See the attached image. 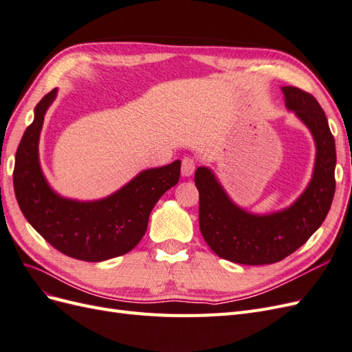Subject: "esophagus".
Segmentation results:
<instances>
[{
  "mask_svg": "<svg viewBox=\"0 0 352 352\" xmlns=\"http://www.w3.org/2000/svg\"><path fill=\"white\" fill-rule=\"evenodd\" d=\"M195 167H197V162L194 157H184L182 160V176L189 177L192 176L195 172Z\"/></svg>",
  "mask_w": 352,
  "mask_h": 352,
  "instance_id": "obj_1",
  "label": "esophagus"
}]
</instances>
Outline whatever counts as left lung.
Masks as SVG:
<instances>
[{"mask_svg": "<svg viewBox=\"0 0 352 352\" xmlns=\"http://www.w3.org/2000/svg\"><path fill=\"white\" fill-rule=\"evenodd\" d=\"M286 107L310 129L316 142L313 179L291 207L272 214H251L233 204L207 167H198L199 229L219 257L248 265L273 264L304 245L322 226L335 195L336 150L320 104L300 88L283 87Z\"/></svg>", "mask_w": 352, "mask_h": 352, "instance_id": "8db88e82", "label": "left lung"}]
</instances>
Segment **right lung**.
I'll use <instances>...</instances> for the list:
<instances>
[{
    "mask_svg": "<svg viewBox=\"0 0 352 352\" xmlns=\"http://www.w3.org/2000/svg\"><path fill=\"white\" fill-rule=\"evenodd\" d=\"M52 89L35 107V119L16 153L14 194L23 216L52 247L82 261H104L133 250L148 228L151 210L180 177V162L148 168L113 195L89 202L57 195L42 175L38 157L44 116L56 100Z\"/></svg>",
    "mask_w": 352,
    "mask_h": 352,
    "instance_id": "right-lung-1",
    "label": "right lung"
}]
</instances>
